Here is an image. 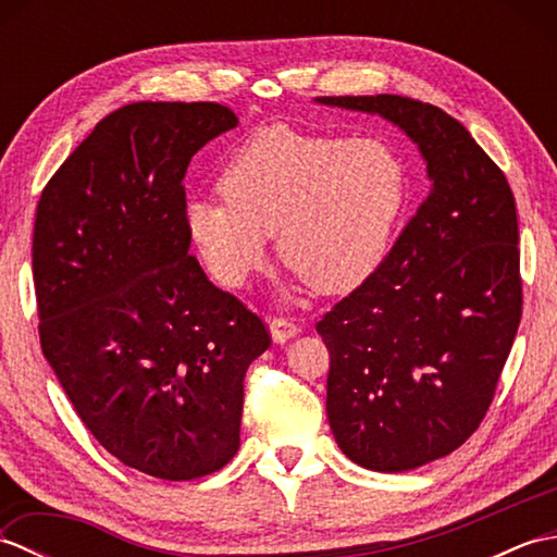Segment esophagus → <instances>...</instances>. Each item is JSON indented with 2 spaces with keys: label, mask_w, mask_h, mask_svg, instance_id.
Returning a JSON list of instances; mask_svg holds the SVG:
<instances>
[{
  "label": "esophagus",
  "mask_w": 557,
  "mask_h": 557,
  "mask_svg": "<svg viewBox=\"0 0 557 557\" xmlns=\"http://www.w3.org/2000/svg\"><path fill=\"white\" fill-rule=\"evenodd\" d=\"M299 325L289 321V318H272L270 321V335L275 342H287L292 337H297Z\"/></svg>",
  "instance_id": "obj_1"
}]
</instances>
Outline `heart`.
Here are the masks:
<instances>
[{"label": "heart", "mask_w": 557, "mask_h": 557, "mask_svg": "<svg viewBox=\"0 0 557 557\" xmlns=\"http://www.w3.org/2000/svg\"><path fill=\"white\" fill-rule=\"evenodd\" d=\"M407 168L381 138L270 126L234 152L220 198H191L186 232L210 275L244 287L265 265L270 234L299 285L361 287L381 268L407 203Z\"/></svg>", "instance_id": "heart-1"}]
</instances>
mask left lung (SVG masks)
<instances>
[{"label": "left lung", "mask_w": 557, "mask_h": 557, "mask_svg": "<svg viewBox=\"0 0 557 557\" xmlns=\"http://www.w3.org/2000/svg\"><path fill=\"white\" fill-rule=\"evenodd\" d=\"M377 114L417 144L429 198L373 275L318 321L342 453L409 471L479 429L522 318L512 188L441 108L401 96L315 98Z\"/></svg>", "instance_id": "obj_1"}]
</instances>
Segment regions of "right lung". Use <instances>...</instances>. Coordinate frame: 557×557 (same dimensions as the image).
<instances>
[{
	"label": "right lung",
	"instance_id": "right-lung-1",
	"mask_svg": "<svg viewBox=\"0 0 557 557\" xmlns=\"http://www.w3.org/2000/svg\"><path fill=\"white\" fill-rule=\"evenodd\" d=\"M239 124L218 102H134L104 116L45 186L33 232L40 345L96 441L164 481L239 449L244 375L263 321L188 256L184 174Z\"/></svg>",
	"mask_w": 557,
	"mask_h": 557
}]
</instances>
